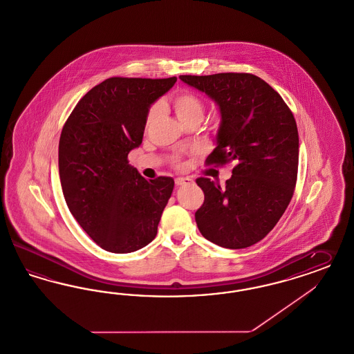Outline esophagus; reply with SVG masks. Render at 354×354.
<instances>
[{
  "mask_svg": "<svg viewBox=\"0 0 354 354\" xmlns=\"http://www.w3.org/2000/svg\"><path fill=\"white\" fill-rule=\"evenodd\" d=\"M189 183H193L192 178H187V177H178V178H176V185H177V186L189 185Z\"/></svg>",
  "mask_w": 354,
  "mask_h": 354,
  "instance_id": "obj_1",
  "label": "esophagus"
}]
</instances>
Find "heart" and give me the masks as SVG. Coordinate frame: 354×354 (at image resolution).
<instances>
[{
    "label": "heart",
    "instance_id": "heart-1",
    "mask_svg": "<svg viewBox=\"0 0 354 354\" xmlns=\"http://www.w3.org/2000/svg\"><path fill=\"white\" fill-rule=\"evenodd\" d=\"M173 109L174 113L177 115V118L181 120L183 124H187L192 122H201L205 115V110L206 106L203 100L196 95V93L185 92L178 93L174 95L173 98ZM161 111V105L160 104H155L151 106L148 115H147V124L149 126L155 119L158 118V114ZM171 162L177 167L181 165V158L180 156H173L171 158Z\"/></svg>",
    "mask_w": 354,
    "mask_h": 354
}]
</instances>
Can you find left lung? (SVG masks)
Returning <instances> with one entry per match:
<instances>
[{
    "instance_id": "8db88e82",
    "label": "left lung",
    "mask_w": 354,
    "mask_h": 354,
    "mask_svg": "<svg viewBox=\"0 0 354 354\" xmlns=\"http://www.w3.org/2000/svg\"><path fill=\"white\" fill-rule=\"evenodd\" d=\"M180 79L206 93L221 109L218 147L209 165L234 162L225 186L199 177L205 194L196 209L199 232L223 248H248L268 235L294 194L299 136L282 97L250 73L183 75Z\"/></svg>"
}]
</instances>
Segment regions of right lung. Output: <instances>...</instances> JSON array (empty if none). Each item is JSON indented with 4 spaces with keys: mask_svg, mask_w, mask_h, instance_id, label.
Wrapping results in <instances>:
<instances>
[{
    "mask_svg": "<svg viewBox=\"0 0 354 354\" xmlns=\"http://www.w3.org/2000/svg\"><path fill=\"white\" fill-rule=\"evenodd\" d=\"M177 77H110L75 106L59 142V174L68 209L102 249L130 253L158 234L171 177L145 180L129 164L142 145L151 104Z\"/></svg>",
    "mask_w": 354,
    "mask_h": 354,
    "instance_id": "obj_1",
    "label": "right lung"
}]
</instances>
